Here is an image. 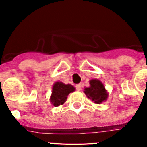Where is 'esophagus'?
<instances>
[{
	"instance_id": "esophagus-1",
	"label": "esophagus",
	"mask_w": 147,
	"mask_h": 147,
	"mask_svg": "<svg viewBox=\"0 0 147 147\" xmlns=\"http://www.w3.org/2000/svg\"><path fill=\"white\" fill-rule=\"evenodd\" d=\"M76 90H78V91L81 90V89H82L81 84H76Z\"/></svg>"
}]
</instances>
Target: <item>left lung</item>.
<instances>
[{
	"label": "left lung",
	"instance_id": "obj_1",
	"mask_svg": "<svg viewBox=\"0 0 147 147\" xmlns=\"http://www.w3.org/2000/svg\"><path fill=\"white\" fill-rule=\"evenodd\" d=\"M85 94L89 99L96 104H101L108 98V93L103 83L98 80H91L90 86L84 89Z\"/></svg>",
	"mask_w": 147,
	"mask_h": 147
}]
</instances>
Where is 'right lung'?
<instances>
[{
  "instance_id": "right-lung-1",
  "label": "right lung",
  "mask_w": 147,
  "mask_h": 147,
  "mask_svg": "<svg viewBox=\"0 0 147 147\" xmlns=\"http://www.w3.org/2000/svg\"><path fill=\"white\" fill-rule=\"evenodd\" d=\"M75 87L71 84H64L62 82H56L53 86L50 102L54 106L63 105L67 100V95L73 92Z\"/></svg>"
}]
</instances>
